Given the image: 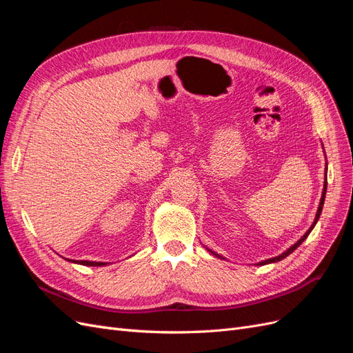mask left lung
<instances>
[{
	"instance_id": "left-lung-1",
	"label": "left lung",
	"mask_w": 353,
	"mask_h": 353,
	"mask_svg": "<svg viewBox=\"0 0 353 353\" xmlns=\"http://www.w3.org/2000/svg\"><path fill=\"white\" fill-rule=\"evenodd\" d=\"M325 193H327V166H325V183H324V190H323V196H321V201H319V206H318V210H316V215H315V221H314V223L311 225V228H309L305 234H303V237L301 239V240H297V243H294L292 248H288L284 253H281L280 256H275V258H271V259H266V261H262V262H259V265H266V263H272V262H279V261H281V259H284L285 256H288L292 252H294L299 245H301L305 240H306V237L309 236V234H311V231L314 230V227H315V223L318 222V219H319V215H321V212H323V206H324V200H325ZM212 252V250H210ZM213 254L215 256H218V258H221L219 254H216L215 252H212Z\"/></svg>"
}]
</instances>
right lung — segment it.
<instances>
[{"instance_id": "right-lung-1", "label": "right lung", "mask_w": 353, "mask_h": 353, "mask_svg": "<svg viewBox=\"0 0 353 353\" xmlns=\"http://www.w3.org/2000/svg\"><path fill=\"white\" fill-rule=\"evenodd\" d=\"M70 261V259H68ZM73 263H79V265H87V266H103V265H108L105 262H92V261H70Z\"/></svg>"}]
</instances>
